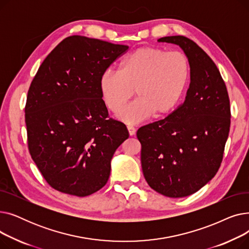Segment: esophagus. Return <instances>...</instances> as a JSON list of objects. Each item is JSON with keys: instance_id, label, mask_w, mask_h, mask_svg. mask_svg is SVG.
I'll return each instance as SVG.
<instances>
[{"instance_id": "esophagus-1", "label": "esophagus", "mask_w": 249, "mask_h": 249, "mask_svg": "<svg viewBox=\"0 0 249 249\" xmlns=\"http://www.w3.org/2000/svg\"><path fill=\"white\" fill-rule=\"evenodd\" d=\"M127 129H128V132H129V135H130V136L135 135L136 130H135L134 127H132V126H127Z\"/></svg>"}]
</instances>
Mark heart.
I'll use <instances>...</instances> for the list:
<instances>
[{
	"label": "heart",
	"mask_w": 249,
	"mask_h": 249,
	"mask_svg": "<svg viewBox=\"0 0 249 249\" xmlns=\"http://www.w3.org/2000/svg\"><path fill=\"white\" fill-rule=\"evenodd\" d=\"M190 76L189 58L179 51L143 46L127 55L119 72L106 71L100 78V91L107 108L117 113L132 98L118 118L136 124L152 114L155 117L172 113L186 89Z\"/></svg>",
	"instance_id": "heart-1"
}]
</instances>
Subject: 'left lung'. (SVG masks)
<instances>
[{
  "label": "left lung",
  "mask_w": 249,
  "mask_h": 249,
  "mask_svg": "<svg viewBox=\"0 0 249 249\" xmlns=\"http://www.w3.org/2000/svg\"><path fill=\"white\" fill-rule=\"evenodd\" d=\"M158 41L184 50L191 83L178 109L138 129L141 166L151 189L182 198L199 191L218 172L230 129V101L216 64L197 43L180 35Z\"/></svg>",
  "instance_id": "8db88e82"
}]
</instances>
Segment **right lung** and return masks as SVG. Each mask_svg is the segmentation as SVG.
I'll return each mask as SVG.
<instances>
[{
    "mask_svg": "<svg viewBox=\"0 0 249 249\" xmlns=\"http://www.w3.org/2000/svg\"><path fill=\"white\" fill-rule=\"evenodd\" d=\"M129 47L73 35L44 59L25 107L31 158L50 187L86 197L110 177L111 160L129 137L108 118L100 78Z\"/></svg>",
    "mask_w": 249,
    "mask_h": 249,
    "instance_id": "1",
    "label": "right lung"
}]
</instances>
